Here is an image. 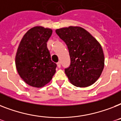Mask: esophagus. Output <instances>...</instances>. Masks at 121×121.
Returning <instances> with one entry per match:
<instances>
[{"label": "esophagus", "instance_id": "34e87169", "mask_svg": "<svg viewBox=\"0 0 121 121\" xmlns=\"http://www.w3.org/2000/svg\"><path fill=\"white\" fill-rule=\"evenodd\" d=\"M57 66H58V67L59 68H61V62H60V61H59V62H58L57 63Z\"/></svg>", "mask_w": 121, "mask_h": 121}]
</instances>
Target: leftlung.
<instances>
[{"mask_svg":"<svg viewBox=\"0 0 121 121\" xmlns=\"http://www.w3.org/2000/svg\"><path fill=\"white\" fill-rule=\"evenodd\" d=\"M67 45L70 65L65 69L69 81L77 87H87L96 82L104 66L103 49L88 32L79 26L56 30Z\"/></svg>","mask_w":121,"mask_h":121,"instance_id":"8db88e82","label":"left lung"}]
</instances>
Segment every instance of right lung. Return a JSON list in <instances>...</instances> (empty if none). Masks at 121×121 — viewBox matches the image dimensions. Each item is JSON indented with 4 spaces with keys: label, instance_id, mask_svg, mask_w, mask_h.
<instances>
[{
    "label": "right lung",
    "instance_id": "add662e5",
    "mask_svg": "<svg viewBox=\"0 0 121 121\" xmlns=\"http://www.w3.org/2000/svg\"><path fill=\"white\" fill-rule=\"evenodd\" d=\"M52 29L35 26L22 39L15 57L17 70L26 84L42 88L48 83L56 72V64L51 60L47 42Z\"/></svg>",
    "mask_w": 121,
    "mask_h": 121
}]
</instances>
